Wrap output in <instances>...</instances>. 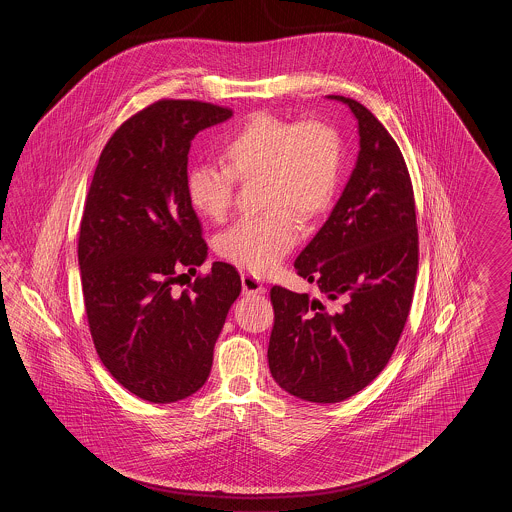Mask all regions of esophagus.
Wrapping results in <instances>:
<instances>
[{"label": "esophagus", "mask_w": 512, "mask_h": 512, "mask_svg": "<svg viewBox=\"0 0 512 512\" xmlns=\"http://www.w3.org/2000/svg\"><path fill=\"white\" fill-rule=\"evenodd\" d=\"M242 288L245 293H265V284L257 276L247 272L242 274Z\"/></svg>", "instance_id": "1"}]
</instances>
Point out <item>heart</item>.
Wrapping results in <instances>:
<instances>
[{"label": "heart", "instance_id": "1", "mask_svg": "<svg viewBox=\"0 0 512 512\" xmlns=\"http://www.w3.org/2000/svg\"><path fill=\"white\" fill-rule=\"evenodd\" d=\"M226 165L195 163L186 172V194L195 211L222 220L236 194V182L263 180V215L244 217L219 238L230 263L265 274L299 240V220L315 219L334 201L341 180L343 146L336 128L324 122H292L255 113L224 144Z\"/></svg>", "mask_w": 512, "mask_h": 512}]
</instances>
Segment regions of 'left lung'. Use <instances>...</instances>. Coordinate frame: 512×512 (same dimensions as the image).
Listing matches in <instances>:
<instances>
[{"instance_id":"left-lung-1","label":"left lung","mask_w":512,"mask_h":512,"mask_svg":"<svg viewBox=\"0 0 512 512\" xmlns=\"http://www.w3.org/2000/svg\"><path fill=\"white\" fill-rule=\"evenodd\" d=\"M328 98L355 115L361 149L330 217L293 267L334 307L307 293L270 290V374L282 390L311 403L343 401L388 365L418 268L413 184L401 149L365 105Z\"/></svg>"}]
</instances>
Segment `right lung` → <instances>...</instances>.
<instances>
[{
    "instance_id": "1",
    "label": "right lung",
    "mask_w": 512,
    "mask_h": 512,
    "mask_svg": "<svg viewBox=\"0 0 512 512\" xmlns=\"http://www.w3.org/2000/svg\"><path fill=\"white\" fill-rule=\"evenodd\" d=\"M232 111L194 99H161L122 122L105 144L78 238L84 307L99 359L126 390L174 403L199 390L232 303L238 270H211L174 286L207 259L186 194L195 134Z\"/></svg>"
}]
</instances>
